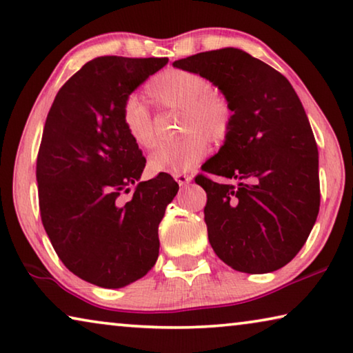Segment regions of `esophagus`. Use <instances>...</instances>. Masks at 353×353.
<instances>
[{"instance_id": "esophagus-1", "label": "esophagus", "mask_w": 353, "mask_h": 353, "mask_svg": "<svg viewBox=\"0 0 353 353\" xmlns=\"http://www.w3.org/2000/svg\"><path fill=\"white\" fill-rule=\"evenodd\" d=\"M174 179H176V182L179 183V185L181 187H185L187 183H190L192 182V176H188V174H182V172H179V174H174Z\"/></svg>"}]
</instances>
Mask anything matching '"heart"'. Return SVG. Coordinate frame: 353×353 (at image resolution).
<instances>
[{
    "label": "heart",
    "mask_w": 353,
    "mask_h": 353,
    "mask_svg": "<svg viewBox=\"0 0 353 353\" xmlns=\"http://www.w3.org/2000/svg\"><path fill=\"white\" fill-rule=\"evenodd\" d=\"M146 94L159 106L182 110V132L187 133L155 150L149 160L154 172L179 174L192 170L207 152L203 137L210 141H223L231 130V105L220 94L210 92V83L199 74L181 69L160 72L146 85ZM122 124L138 148H155L152 116L141 100H127L122 108Z\"/></svg>",
    "instance_id": "heart-1"
}]
</instances>
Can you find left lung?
<instances>
[{
	"mask_svg": "<svg viewBox=\"0 0 353 353\" xmlns=\"http://www.w3.org/2000/svg\"><path fill=\"white\" fill-rule=\"evenodd\" d=\"M215 85L231 105L225 144L199 174L204 220L220 259L243 273L281 268L303 247L319 214V152L297 92L261 59L239 48L198 53L172 63Z\"/></svg>",
	"mask_w": 353,
	"mask_h": 353,
	"instance_id": "1",
	"label": "left lung"
}]
</instances>
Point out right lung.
Returning <instances> with one entry per match:
<instances>
[{"label":"right lung","mask_w":353,"mask_h":353,"mask_svg":"<svg viewBox=\"0 0 353 353\" xmlns=\"http://www.w3.org/2000/svg\"><path fill=\"white\" fill-rule=\"evenodd\" d=\"M168 58L100 56L56 94L36 177L39 207L56 254L78 278L124 288L159 257V225L177 194L166 172L139 182L146 159L122 124L128 96ZM137 188L130 201L120 196Z\"/></svg>","instance_id":"obj_1"}]
</instances>
